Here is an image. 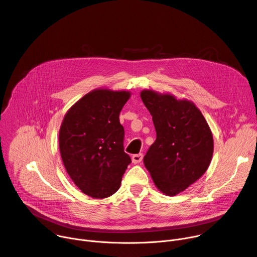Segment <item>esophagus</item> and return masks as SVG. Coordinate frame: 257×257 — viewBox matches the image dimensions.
I'll list each match as a JSON object with an SVG mask.
<instances>
[{
	"mask_svg": "<svg viewBox=\"0 0 257 257\" xmlns=\"http://www.w3.org/2000/svg\"><path fill=\"white\" fill-rule=\"evenodd\" d=\"M142 155L141 154H138V155H134V156H132V163L133 164H139L141 161H142Z\"/></svg>",
	"mask_w": 257,
	"mask_h": 257,
	"instance_id": "esophagus-1",
	"label": "esophagus"
}]
</instances>
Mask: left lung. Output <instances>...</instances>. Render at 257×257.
Here are the masks:
<instances>
[{
    "mask_svg": "<svg viewBox=\"0 0 257 257\" xmlns=\"http://www.w3.org/2000/svg\"><path fill=\"white\" fill-rule=\"evenodd\" d=\"M153 116L157 139L143 163L157 188L168 196L187 189L208 169L213 154L211 130L189 99L153 89L140 92Z\"/></svg>",
    "mask_w": 257,
    "mask_h": 257,
    "instance_id": "left-lung-1",
    "label": "left lung"
}]
</instances>
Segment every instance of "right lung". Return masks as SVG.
Returning <instances> with one entry per match:
<instances>
[{"instance_id":"add662e5","label":"right lung","mask_w":257,"mask_h":257,"mask_svg":"<svg viewBox=\"0 0 257 257\" xmlns=\"http://www.w3.org/2000/svg\"><path fill=\"white\" fill-rule=\"evenodd\" d=\"M130 96L129 90L95 88L68 109L61 124L64 167L74 184L92 198L117 192L131 163L124 152V128L119 121Z\"/></svg>"}]
</instances>
